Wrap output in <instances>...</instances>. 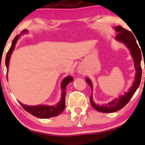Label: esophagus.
I'll return each mask as SVG.
<instances>
[{"label":"esophagus","instance_id":"34e87169","mask_svg":"<svg viewBox=\"0 0 145 145\" xmlns=\"http://www.w3.org/2000/svg\"><path fill=\"white\" fill-rule=\"evenodd\" d=\"M79 71L80 73H82V71H81V70H80V71Z\"/></svg>","mask_w":145,"mask_h":145}]
</instances>
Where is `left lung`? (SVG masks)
<instances>
[{
  "label": "left lung",
  "mask_w": 145,
  "mask_h": 145,
  "mask_svg": "<svg viewBox=\"0 0 145 145\" xmlns=\"http://www.w3.org/2000/svg\"><path fill=\"white\" fill-rule=\"evenodd\" d=\"M116 31L118 32L117 35L116 36V39L118 41L122 42L125 43L126 46L131 50V53L133 57L134 63H135V67L136 68V77L135 81H134L133 85L132 87L130 88L129 91L128 93H125V95L119 98H116L111 102H109L108 104H106L105 106H98L96 105L93 100L92 95L90 97V103L93 107L95 109L100 112L103 113H111V112H114L116 111L120 110L123 107L125 106L129 102L131 97H133L135 94V91L137 90V88L140 86V81H141L142 78V68H141V50L136 42L135 36H133L132 33L130 31L126 30L125 29H123L121 26H117L115 27ZM86 82L90 85L91 87V89L93 90V85H92L91 81L89 78H86Z\"/></svg>",
  "instance_id": "8db88e82"
}]
</instances>
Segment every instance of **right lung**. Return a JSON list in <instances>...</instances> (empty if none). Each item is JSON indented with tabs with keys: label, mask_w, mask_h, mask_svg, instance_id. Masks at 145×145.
<instances>
[{
	"label": "right lung",
	"mask_w": 145,
	"mask_h": 145,
	"mask_svg": "<svg viewBox=\"0 0 145 145\" xmlns=\"http://www.w3.org/2000/svg\"><path fill=\"white\" fill-rule=\"evenodd\" d=\"M27 31L24 30L22 31L21 33H25ZM20 35H17L14 37L13 39L12 43L10 48L8 50V53L6 55V58H5V64H6L7 69H8V65H9V61L10 58V55H11L12 52L13 50H14V46H15L16 43H17V40H18ZM73 81V78L71 76H67L63 80L62 82V99H61L60 102L59 104L56 105V106H45V105H39V106H27V105H24L23 104L20 103L21 106L33 116H36V117L40 118H51L53 116H57L59 114L62 113L63 110L65 108V95L66 92L65 88L67 87V85Z\"/></svg>",
	"instance_id": "1"
}]
</instances>
